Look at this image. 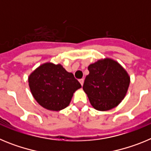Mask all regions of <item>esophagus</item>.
<instances>
[{
	"mask_svg": "<svg viewBox=\"0 0 151 151\" xmlns=\"http://www.w3.org/2000/svg\"><path fill=\"white\" fill-rule=\"evenodd\" d=\"M79 82L82 86V85H83V84H84V79H83V78H82V79H79Z\"/></svg>",
	"mask_w": 151,
	"mask_h": 151,
	"instance_id": "1",
	"label": "esophagus"
}]
</instances>
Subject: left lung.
<instances>
[{
  "mask_svg": "<svg viewBox=\"0 0 151 151\" xmlns=\"http://www.w3.org/2000/svg\"><path fill=\"white\" fill-rule=\"evenodd\" d=\"M88 69L89 74L85 79L83 90L92 106L100 111H106L118 106L130 83V77L125 69L110 58L97 60Z\"/></svg>",
  "mask_w": 151,
  "mask_h": 151,
  "instance_id": "1",
  "label": "left lung"
}]
</instances>
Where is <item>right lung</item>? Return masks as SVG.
I'll use <instances>...</instances> for the list:
<instances>
[{"label": "right lung", "instance_id": "1", "mask_svg": "<svg viewBox=\"0 0 151 151\" xmlns=\"http://www.w3.org/2000/svg\"><path fill=\"white\" fill-rule=\"evenodd\" d=\"M29 85L35 101L44 108L59 111L69 106L73 93L82 87L72 73L60 64L46 63L29 77Z\"/></svg>", "mask_w": 151, "mask_h": 151}]
</instances>
